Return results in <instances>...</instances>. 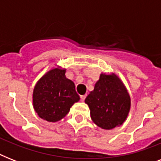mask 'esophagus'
Instances as JSON below:
<instances>
[{
  "instance_id": "34e87169",
  "label": "esophagus",
  "mask_w": 161,
  "mask_h": 161,
  "mask_svg": "<svg viewBox=\"0 0 161 161\" xmlns=\"http://www.w3.org/2000/svg\"><path fill=\"white\" fill-rule=\"evenodd\" d=\"M86 96H87V94H84V95H81L80 96V98H81V101H84V99H85Z\"/></svg>"
}]
</instances>
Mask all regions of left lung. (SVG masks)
I'll use <instances>...</instances> for the list:
<instances>
[{"instance_id": "obj_1", "label": "left lung", "mask_w": 161, "mask_h": 161, "mask_svg": "<svg viewBox=\"0 0 161 161\" xmlns=\"http://www.w3.org/2000/svg\"><path fill=\"white\" fill-rule=\"evenodd\" d=\"M85 103L89 107L93 122L103 130H112L123 125L131 106L125 84L114 73H101Z\"/></svg>"}]
</instances>
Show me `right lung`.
<instances>
[{
	"label": "right lung",
	"instance_id": "obj_1",
	"mask_svg": "<svg viewBox=\"0 0 161 161\" xmlns=\"http://www.w3.org/2000/svg\"><path fill=\"white\" fill-rule=\"evenodd\" d=\"M66 69L60 66L47 72L34 87L32 103L39 117L55 123L68 114L80 97L73 81L66 78Z\"/></svg>",
	"mask_w": 161,
	"mask_h": 161
}]
</instances>
